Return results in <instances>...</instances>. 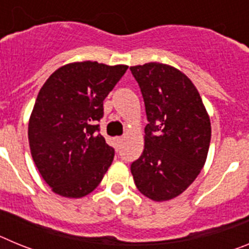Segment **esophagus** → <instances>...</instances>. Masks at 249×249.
<instances>
[{
	"label": "esophagus",
	"instance_id": "34e87169",
	"mask_svg": "<svg viewBox=\"0 0 249 249\" xmlns=\"http://www.w3.org/2000/svg\"><path fill=\"white\" fill-rule=\"evenodd\" d=\"M123 140H124V138H123V137H117V138H116V144H117V147H121V144H122Z\"/></svg>",
	"mask_w": 249,
	"mask_h": 249
}]
</instances>
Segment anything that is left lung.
Instances as JSON below:
<instances>
[{
    "instance_id": "8db88e82",
    "label": "left lung",
    "mask_w": 249,
    "mask_h": 249,
    "mask_svg": "<svg viewBox=\"0 0 249 249\" xmlns=\"http://www.w3.org/2000/svg\"><path fill=\"white\" fill-rule=\"evenodd\" d=\"M140 86L148 124L144 149L131 164L138 191L168 201L188 188L206 162L211 122L198 91L177 68L149 62L129 68Z\"/></svg>"
}]
</instances>
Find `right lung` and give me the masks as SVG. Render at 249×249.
I'll return each mask as SVG.
<instances>
[{
  "mask_svg": "<svg viewBox=\"0 0 249 249\" xmlns=\"http://www.w3.org/2000/svg\"><path fill=\"white\" fill-rule=\"evenodd\" d=\"M128 66L74 62L59 67L39 89L28 123L31 155L54 193L81 198L111 166L114 149L100 132L103 101Z\"/></svg>",
  "mask_w": 249,
  "mask_h": 249,
  "instance_id": "1",
  "label": "right lung"
}]
</instances>
